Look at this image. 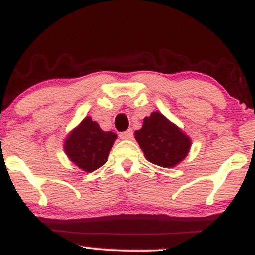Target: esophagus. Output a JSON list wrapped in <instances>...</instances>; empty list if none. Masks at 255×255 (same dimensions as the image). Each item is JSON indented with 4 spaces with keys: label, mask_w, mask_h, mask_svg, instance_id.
<instances>
[{
    "label": "esophagus",
    "mask_w": 255,
    "mask_h": 255,
    "mask_svg": "<svg viewBox=\"0 0 255 255\" xmlns=\"http://www.w3.org/2000/svg\"><path fill=\"white\" fill-rule=\"evenodd\" d=\"M119 136H120V139H122V140H129L133 137V131H131L130 129L122 131V133H120Z\"/></svg>",
    "instance_id": "1"
}]
</instances>
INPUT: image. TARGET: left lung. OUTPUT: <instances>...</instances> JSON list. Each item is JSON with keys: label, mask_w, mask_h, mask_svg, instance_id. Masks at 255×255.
I'll list each match as a JSON object with an SVG mask.
<instances>
[{"label": "left lung", "mask_w": 255, "mask_h": 255, "mask_svg": "<svg viewBox=\"0 0 255 255\" xmlns=\"http://www.w3.org/2000/svg\"><path fill=\"white\" fill-rule=\"evenodd\" d=\"M135 139L146 159L163 168H174L182 162L192 146L189 136L158 111L146 116Z\"/></svg>", "instance_id": "8db88e82"}]
</instances>
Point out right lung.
Wrapping results in <instances>:
<instances>
[{"label": "right lung", "mask_w": 255, "mask_h": 255, "mask_svg": "<svg viewBox=\"0 0 255 255\" xmlns=\"http://www.w3.org/2000/svg\"><path fill=\"white\" fill-rule=\"evenodd\" d=\"M116 137V134L103 131L97 122L86 116L67 136L64 152L81 170L92 172L105 164Z\"/></svg>", "instance_id": "1"}]
</instances>
